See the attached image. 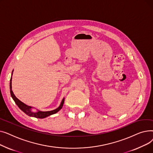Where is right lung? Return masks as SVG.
I'll use <instances>...</instances> for the list:
<instances>
[{"label": "right lung", "instance_id": "add662e5", "mask_svg": "<svg viewBox=\"0 0 153 153\" xmlns=\"http://www.w3.org/2000/svg\"><path fill=\"white\" fill-rule=\"evenodd\" d=\"M13 71H12V75L13 74ZM10 94H11V96H12L13 100H14L15 103L17 104V105L19 107V108L21 110H22L24 113L26 114L27 115H28L30 117H35V118H44L48 116H50L51 115L56 114L58 111H59L62 108L64 102V98L62 100L59 107H58L55 110H51V111H42L38 110L36 112H33V111H31V108H32L31 107L26 105V104L21 102L19 99H18L17 97H15V95H14V94L12 90V77L10 78Z\"/></svg>", "mask_w": 153, "mask_h": 153}]
</instances>
